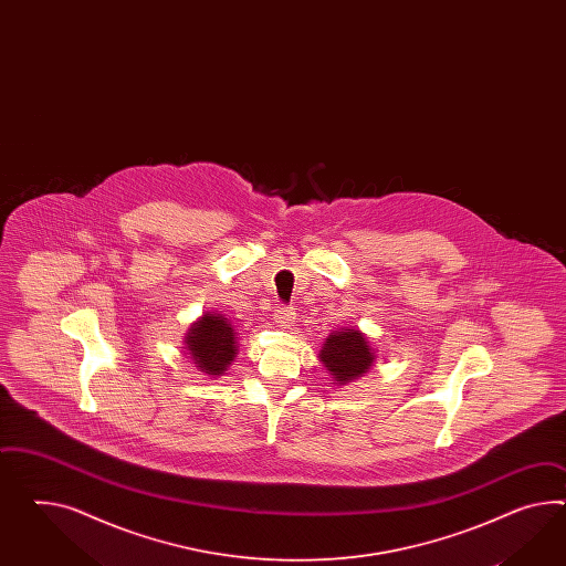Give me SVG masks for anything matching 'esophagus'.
Returning a JSON list of instances; mask_svg holds the SVG:
<instances>
[{
	"label": "esophagus",
	"mask_w": 566,
	"mask_h": 566,
	"mask_svg": "<svg viewBox=\"0 0 566 566\" xmlns=\"http://www.w3.org/2000/svg\"><path fill=\"white\" fill-rule=\"evenodd\" d=\"M294 317H296V313L292 311V306H275V319H277V323H282V325H289V323L294 322Z\"/></svg>",
	"instance_id": "esophagus-1"
}]
</instances>
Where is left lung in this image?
I'll list each match as a JSON object with an SVG mask.
<instances>
[{
  "label": "left lung",
  "mask_w": 566,
  "mask_h": 566,
  "mask_svg": "<svg viewBox=\"0 0 566 566\" xmlns=\"http://www.w3.org/2000/svg\"><path fill=\"white\" fill-rule=\"evenodd\" d=\"M319 358L323 367L329 370L332 379L346 385L367 373L375 363V352L363 332L339 329L325 339Z\"/></svg>",
  "instance_id": "8db88e82"
}]
</instances>
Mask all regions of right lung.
I'll return each instance as SVG.
<instances>
[{"instance_id": "add662e5", "label": "right lung", "mask_w": 566, "mask_h": 566, "mask_svg": "<svg viewBox=\"0 0 566 566\" xmlns=\"http://www.w3.org/2000/svg\"><path fill=\"white\" fill-rule=\"evenodd\" d=\"M185 346L196 367L212 377H220L237 356L234 329L229 319L218 313H206L193 323L185 336Z\"/></svg>"}]
</instances>
